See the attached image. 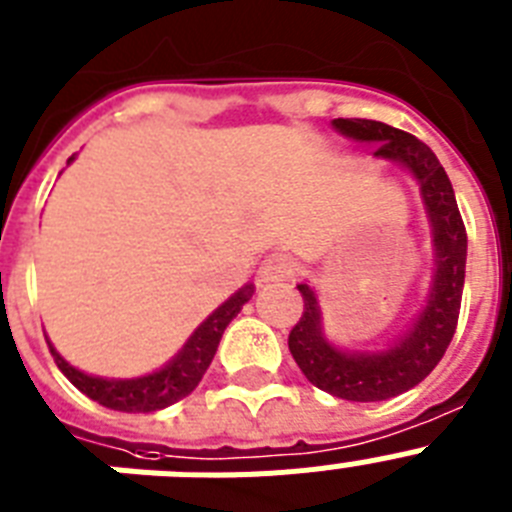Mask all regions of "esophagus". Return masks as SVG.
Segmentation results:
<instances>
[{"label":"esophagus","mask_w":512,"mask_h":512,"mask_svg":"<svg viewBox=\"0 0 512 512\" xmlns=\"http://www.w3.org/2000/svg\"><path fill=\"white\" fill-rule=\"evenodd\" d=\"M293 270H296V262H293L291 255H286V252H273V255L262 260L260 270H257V286L286 281V278L293 275Z\"/></svg>","instance_id":"obj_1"}]
</instances>
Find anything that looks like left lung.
<instances>
[{
    "label": "left lung",
    "mask_w": 512,
    "mask_h": 512,
    "mask_svg": "<svg viewBox=\"0 0 512 512\" xmlns=\"http://www.w3.org/2000/svg\"><path fill=\"white\" fill-rule=\"evenodd\" d=\"M332 126L348 139L379 146L373 151L376 157L402 164L415 177L433 226V288L428 304L397 342L381 350L350 353L324 337L317 293L301 283L304 314L288 335V350L317 389L348 402H381L420 384L451 345L464 293L466 229L451 180L428 144L412 133L366 118H335Z\"/></svg>",
    "instance_id": "1"
}]
</instances>
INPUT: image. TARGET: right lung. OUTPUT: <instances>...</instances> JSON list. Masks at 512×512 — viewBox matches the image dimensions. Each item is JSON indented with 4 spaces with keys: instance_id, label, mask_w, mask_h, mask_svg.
Segmentation results:
<instances>
[{
    "instance_id": "right-lung-1",
    "label": "right lung",
    "mask_w": 512,
    "mask_h": 512,
    "mask_svg": "<svg viewBox=\"0 0 512 512\" xmlns=\"http://www.w3.org/2000/svg\"><path fill=\"white\" fill-rule=\"evenodd\" d=\"M74 157H69V162ZM255 286L247 283V286L239 288L234 296L224 301L219 309L213 311L211 317L198 327V330L190 335V340L182 345L180 353L172 358L170 363L159 371L149 373V376H139V379H102V376H90V373H82L79 368L69 366V363L56 353L51 342L53 361L61 368L66 379L77 386L82 394L92 399V402L108 407V410L118 412H157L170 407V404L180 402L201 384L203 373L211 366L216 348H219L221 335L229 327V322L239 314L247 301L252 299Z\"/></svg>"
}]
</instances>
